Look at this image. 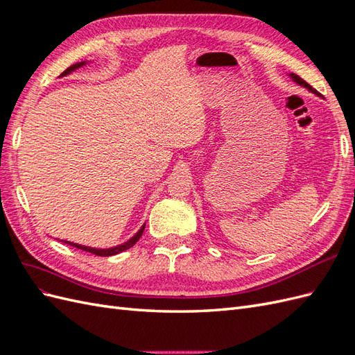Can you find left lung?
<instances>
[{
  "instance_id": "obj_1",
  "label": "left lung",
  "mask_w": 355,
  "mask_h": 355,
  "mask_svg": "<svg viewBox=\"0 0 355 355\" xmlns=\"http://www.w3.org/2000/svg\"><path fill=\"white\" fill-rule=\"evenodd\" d=\"M288 77L292 78L296 84H299V85H302V87H305V89H308L311 93H314V94H317V96H320V93L317 92V90H314L313 87H311V85L306 83V81H304L302 78L299 77V75H296V73H288Z\"/></svg>"
}]
</instances>
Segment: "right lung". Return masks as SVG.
<instances>
[{"mask_svg":"<svg viewBox=\"0 0 355 355\" xmlns=\"http://www.w3.org/2000/svg\"><path fill=\"white\" fill-rule=\"evenodd\" d=\"M87 63H89L87 60L73 63L72 67H69L68 69H65V71H63V72L59 75V78L67 77V75H69V73L73 72V71L80 69V68L84 67V65H87ZM144 230H145V223L142 225L141 230H139L130 240H127V241H124L123 244H118V245H115V247H108V249H96V247L81 245V244H78V243H72V241H63V240H60V241L67 243V244H69V245H72V247H77V249H81V250H85V252H90V253H93V254H96V256H112V254L121 253V252H124V250H127V249H130V247H133V245L137 243V240L141 239V235L144 234Z\"/></svg>","mask_w":355,"mask_h":355,"instance_id":"right-lung-1","label":"right lung"}]
</instances>
